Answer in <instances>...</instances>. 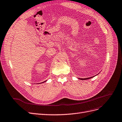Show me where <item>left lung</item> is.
<instances>
[{"mask_svg": "<svg viewBox=\"0 0 122 122\" xmlns=\"http://www.w3.org/2000/svg\"><path fill=\"white\" fill-rule=\"evenodd\" d=\"M94 76H92V77H89V78H78V79H81V80H86V79H90V78H92V77H93Z\"/></svg>", "mask_w": 122, "mask_h": 122, "instance_id": "1", "label": "left lung"}]
</instances>
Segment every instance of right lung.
Instances as JSON below:
<instances>
[{"instance_id": "obj_1", "label": "right lung", "mask_w": 122, "mask_h": 122, "mask_svg": "<svg viewBox=\"0 0 122 122\" xmlns=\"http://www.w3.org/2000/svg\"><path fill=\"white\" fill-rule=\"evenodd\" d=\"M47 80H46V81H44V82H42V83H44V82H46ZM39 84H40V83H39Z\"/></svg>"}]
</instances>
